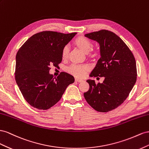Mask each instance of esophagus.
I'll return each mask as SVG.
<instances>
[{
    "label": "esophagus",
    "mask_w": 149,
    "mask_h": 149,
    "mask_svg": "<svg viewBox=\"0 0 149 149\" xmlns=\"http://www.w3.org/2000/svg\"><path fill=\"white\" fill-rule=\"evenodd\" d=\"M75 81H77V82H84V80L82 79L75 78Z\"/></svg>",
    "instance_id": "obj_1"
}]
</instances>
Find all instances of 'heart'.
<instances>
[{"mask_svg":"<svg viewBox=\"0 0 149 149\" xmlns=\"http://www.w3.org/2000/svg\"><path fill=\"white\" fill-rule=\"evenodd\" d=\"M75 44L81 49L84 52L88 53L92 48V43L90 40L84 37H80L75 40ZM69 52V47L65 45L63 47L62 50V56L63 58H66ZM89 69V66L87 64H76L73 63L67 68V71L79 77H82L87 74Z\"/></svg>","mask_w":149,"mask_h":149,"instance_id":"1","label":"heart"}]
</instances>
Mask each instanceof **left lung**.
Returning a JSON list of instances; mask_svg holds the SVG:
<instances>
[{
    "mask_svg": "<svg viewBox=\"0 0 149 149\" xmlns=\"http://www.w3.org/2000/svg\"><path fill=\"white\" fill-rule=\"evenodd\" d=\"M98 42L100 57L90 77H104L103 83L88 79L89 90L84 95L95 110L107 112L120 105L128 97L137 80L136 62L133 54L116 33L101 30L85 34Z\"/></svg>",
    "mask_w": 149,
    "mask_h": 149,
    "instance_id": "1",
    "label": "left lung"
}]
</instances>
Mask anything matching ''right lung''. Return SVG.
Instances as JSON below:
<instances>
[{"instance_id":"obj_1","label":"right lung","mask_w":149,"mask_h":149,"mask_svg":"<svg viewBox=\"0 0 149 149\" xmlns=\"http://www.w3.org/2000/svg\"><path fill=\"white\" fill-rule=\"evenodd\" d=\"M77 33L44 31L25 42L16 55L15 77L27 102L39 110L52 107L60 100L66 88L74 82L72 75L61 72L57 77L49 73L50 66L62 60V50Z\"/></svg>"}]
</instances>
